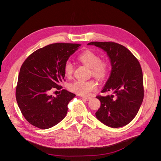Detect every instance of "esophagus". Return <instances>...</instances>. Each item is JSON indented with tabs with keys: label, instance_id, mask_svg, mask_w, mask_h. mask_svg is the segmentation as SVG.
Instances as JSON below:
<instances>
[{
	"label": "esophagus",
	"instance_id": "1",
	"mask_svg": "<svg viewBox=\"0 0 161 161\" xmlns=\"http://www.w3.org/2000/svg\"><path fill=\"white\" fill-rule=\"evenodd\" d=\"M84 99H85V100H86V101H89V100H90L92 98L90 97H86V96H83V97H82Z\"/></svg>",
	"mask_w": 161,
	"mask_h": 161
}]
</instances>
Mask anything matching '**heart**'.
I'll use <instances>...</instances> for the list:
<instances>
[{
    "mask_svg": "<svg viewBox=\"0 0 161 161\" xmlns=\"http://www.w3.org/2000/svg\"><path fill=\"white\" fill-rule=\"evenodd\" d=\"M78 59L81 62L90 68L91 74L100 80H104L109 73V65L108 62L101 60L97 53L86 50L81 53ZM64 71L66 76L70 77L74 71V65L69 60L65 61L64 66ZM97 84L94 80H77L69 85V88L73 92L80 95L86 96L91 92L96 90Z\"/></svg>",
    "mask_w": 161,
    "mask_h": 161,
    "instance_id": "1",
    "label": "heart"
}]
</instances>
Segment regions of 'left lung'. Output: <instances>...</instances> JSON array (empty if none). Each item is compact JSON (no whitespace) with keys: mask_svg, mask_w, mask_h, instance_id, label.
Returning <instances> with one entry per match:
<instances>
[{"mask_svg":"<svg viewBox=\"0 0 161 161\" xmlns=\"http://www.w3.org/2000/svg\"><path fill=\"white\" fill-rule=\"evenodd\" d=\"M88 45L104 50L111 60V71L102 93L98 95L101 106L96 113L97 119L113 128L126 125L136 117L144 97L143 78L140 64L123 45L114 42H91Z\"/></svg>","mask_w":161,"mask_h":161,"instance_id":"obj_1","label":"left lung"}]
</instances>
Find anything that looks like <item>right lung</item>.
I'll return each mask as SVG.
<instances>
[{"mask_svg": "<svg viewBox=\"0 0 161 161\" xmlns=\"http://www.w3.org/2000/svg\"><path fill=\"white\" fill-rule=\"evenodd\" d=\"M80 44L57 42L31 54L23 63L16 87V99L25 119L41 129L53 127L64 119L67 105L76 95L61 90L57 97L49 95L53 89H61L66 60Z\"/></svg>", "mask_w": 161, "mask_h": 161, "instance_id": "1", "label": "right lung"}]
</instances>
